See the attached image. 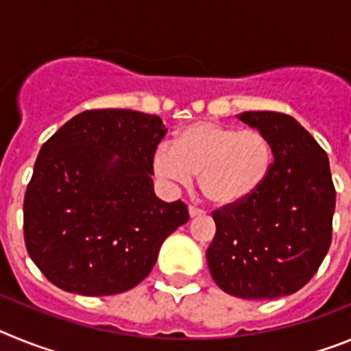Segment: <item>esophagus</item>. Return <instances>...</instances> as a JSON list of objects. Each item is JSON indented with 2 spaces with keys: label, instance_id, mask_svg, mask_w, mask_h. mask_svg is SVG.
I'll list each match as a JSON object with an SVG mask.
<instances>
[{
  "label": "esophagus",
  "instance_id": "34e87169",
  "mask_svg": "<svg viewBox=\"0 0 351 351\" xmlns=\"http://www.w3.org/2000/svg\"><path fill=\"white\" fill-rule=\"evenodd\" d=\"M188 213H190V218H197V216H204V214H206L202 209H198V207L195 206H190Z\"/></svg>",
  "mask_w": 351,
  "mask_h": 351
}]
</instances>
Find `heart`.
<instances>
[{
    "instance_id": "obj_1",
    "label": "heart",
    "mask_w": 351,
    "mask_h": 351,
    "mask_svg": "<svg viewBox=\"0 0 351 351\" xmlns=\"http://www.w3.org/2000/svg\"><path fill=\"white\" fill-rule=\"evenodd\" d=\"M274 161L272 144L253 128L197 121L179 130L172 147L154 154V172L161 179L188 184L198 176L204 197L218 207L244 202L267 181Z\"/></svg>"
}]
</instances>
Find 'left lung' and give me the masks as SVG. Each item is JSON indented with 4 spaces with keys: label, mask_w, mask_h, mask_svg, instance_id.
Listing matches in <instances>:
<instances>
[{
    "label": "left lung",
    "mask_w": 351,
    "mask_h": 351,
    "mask_svg": "<svg viewBox=\"0 0 351 351\" xmlns=\"http://www.w3.org/2000/svg\"><path fill=\"white\" fill-rule=\"evenodd\" d=\"M237 117L271 141L274 161L253 197L213 213L207 265L230 295L278 299L300 290L324 262L336 190L327 153L293 117L267 110Z\"/></svg>",
    "instance_id": "left-lung-1"
}]
</instances>
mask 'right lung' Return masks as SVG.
<instances>
[{"label": "right lung", "instance_id": "add662e5", "mask_svg": "<svg viewBox=\"0 0 351 351\" xmlns=\"http://www.w3.org/2000/svg\"><path fill=\"white\" fill-rule=\"evenodd\" d=\"M163 121L128 108L86 110L40 149L24 197V241L51 283L100 297L137 287L161 244L190 219L154 195Z\"/></svg>", "mask_w": 351, "mask_h": 351}]
</instances>
